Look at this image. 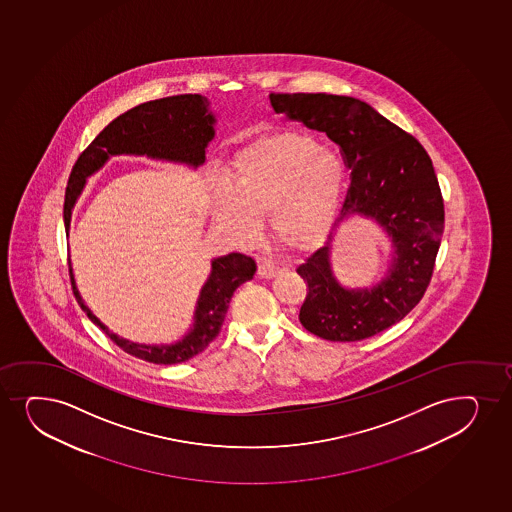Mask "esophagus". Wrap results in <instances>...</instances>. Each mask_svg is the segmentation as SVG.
Segmentation results:
<instances>
[{"instance_id":"34e87169","label":"esophagus","mask_w":512,"mask_h":512,"mask_svg":"<svg viewBox=\"0 0 512 512\" xmlns=\"http://www.w3.org/2000/svg\"><path fill=\"white\" fill-rule=\"evenodd\" d=\"M278 273H280V268H278L277 265H273L271 261H263V263L258 266L259 277L266 278V280L277 277Z\"/></svg>"}]
</instances>
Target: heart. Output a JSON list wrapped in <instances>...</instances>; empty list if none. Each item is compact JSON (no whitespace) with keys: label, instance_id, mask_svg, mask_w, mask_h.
<instances>
[{"label":"heart","instance_id":"heart-1","mask_svg":"<svg viewBox=\"0 0 512 512\" xmlns=\"http://www.w3.org/2000/svg\"><path fill=\"white\" fill-rule=\"evenodd\" d=\"M212 198V220L230 239L256 241V218L268 213L271 234L292 251L328 239L340 213L347 167L309 136H271L235 155Z\"/></svg>","mask_w":512,"mask_h":512}]
</instances>
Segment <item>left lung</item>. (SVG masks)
<instances>
[{"label":"left lung","instance_id":"left-lung-1","mask_svg":"<svg viewBox=\"0 0 512 512\" xmlns=\"http://www.w3.org/2000/svg\"><path fill=\"white\" fill-rule=\"evenodd\" d=\"M275 114L326 133L352 169L336 229L352 218L372 220L389 239L379 280L347 287L331 265L328 244L297 268L307 282L299 321L329 341H360L400 323L422 299L444 232V203L432 160L412 135L364 100L347 95L271 94Z\"/></svg>","mask_w":512,"mask_h":512}]
</instances>
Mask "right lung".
Returning <instances> with one entry per match:
<instances>
[{
    "label": "right lung",
    "instance_id": "right-lung-1",
    "mask_svg": "<svg viewBox=\"0 0 512 512\" xmlns=\"http://www.w3.org/2000/svg\"><path fill=\"white\" fill-rule=\"evenodd\" d=\"M217 133V114L210 109V100L200 94L176 95L150 100L133 107L107 124L89 148L78 157L71 171L65 198L66 235H70L71 217L77 201L87 186V179L99 172L111 157L133 155L159 162L186 165L196 171L206 162V150ZM256 273L253 258L230 253L212 259V268L194 306L193 323L179 340L160 345H147L126 340L112 333L80 295L70 265L73 292L78 304L87 312L118 347L133 357L152 364H181L203 352L217 338L235 288L251 280Z\"/></svg>",
    "mask_w": 512,
    "mask_h": 512
}]
</instances>
